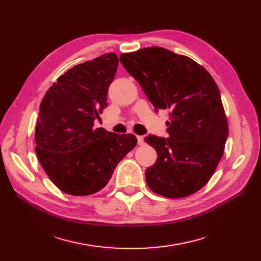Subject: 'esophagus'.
<instances>
[{
	"label": "esophagus",
	"mask_w": 261,
	"mask_h": 261,
	"mask_svg": "<svg viewBox=\"0 0 261 261\" xmlns=\"http://www.w3.org/2000/svg\"><path fill=\"white\" fill-rule=\"evenodd\" d=\"M137 143H138V145H144V143H145L144 136H137Z\"/></svg>",
	"instance_id": "34e87169"
}]
</instances>
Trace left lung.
Wrapping results in <instances>:
<instances>
[{
	"label": "left lung",
	"mask_w": 261,
	"mask_h": 261,
	"mask_svg": "<svg viewBox=\"0 0 261 261\" xmlns=\"http://www.w3.org/2000/svg\"><path fill=\"white\" fill-rule=\"evenodd\" d=\"M120 61L155 112L170 110L169 137L145 138L158 153L145 173L149 188L168 198L198 192L215 173L228 135L216 82L198 63L160 46L123 53Z\"/></svg>",
	"instance_id": "1"
}]
</instances>
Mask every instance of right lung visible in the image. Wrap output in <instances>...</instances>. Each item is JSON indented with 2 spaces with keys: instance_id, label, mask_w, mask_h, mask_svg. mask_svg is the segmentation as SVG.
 Returning a JSON list of instances; mask_svg holds the SVG:
<instances>
[{
  "instance_id": "add662e5",
  "label": "right lung",
  "mask_w": 261,
  "mask_h": 261,
  "mask_svg": "<svg viewBox=\"0 0 261 261\" xmlns=\"http://www.w3.org/2000/svg\"><path fill=\"white\" fill-rule=\"evenodd\" d=\"M117 65L115 53L78 64L61 75L41 101L36 152L53 184L68 195L101 191L137 144L132 134L94 128V120L108 107Z\"/></svg>"
}]
</instances>
